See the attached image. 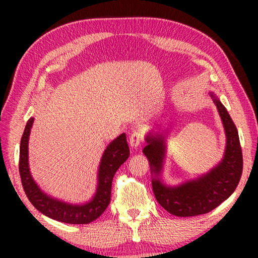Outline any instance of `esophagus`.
<instances>
[{
	"label": "esophagus",
	"instance_id": "obj_1",
	"mask_svg": "<svg viewBox=\"0 0 258 258\" xmlns=\"http://www.w3.org/2000/svg\"><path fill=\"white\" fill-rule=\"evenodd\" d=\"M145 141V134L141 130H134L130 135V146L132 148H138L140 147Z\"/></svg>",
	"mask_w": 258,
	"mask_h": 258
}]
</instances>
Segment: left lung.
Returning a JSON list of instances; mask_svg holds the SVG:
<instances>
[{"mask_svg":"<svg viewBox=\"0 0 258 258\" xmlns=\"http://www.w3.org/2000/svg\"><path fill=\"white\" fill-rule=\"evenodd\" d=\"M214 102L225 128V154L215 168L198 180L175 187L163 184L158 176L165 155L164 138L157 134L148 135L146 139L148 146L143 154L149 159L151 172L156 174L151 182L155 197L161 207L175 216H197L213 211L233 194L241 178L243 160L238 130L220 100L214 99Z\"/></svg>","mask_w":258,"mask_h":258,"instance_id":"1","label":"left lung"}]
</instances>
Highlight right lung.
Returning <instances> with one entry per match:
<instances>
[{"instance_id": "add662e5", "label": "right lung", "mask_w": 258, "mask_h": 258, "mask_svg": "<svg viewBox=\"0 0 258 258\" xmlns=\"http://www.w3.org/2000/svg\"><path fill=\"white\" fill-rule=\"evenodd\" d=\"M34 118H29L20 141L19 174L24 191L33 206L45 216L69 224H87L106 211L111 198L112 178L117 169L128 158L130 148L123 133L104 150L99 167L97 194L85 205H71L53 199L42 192L30 175L28 167V140Z\"/></svg>"}]
</instances>
